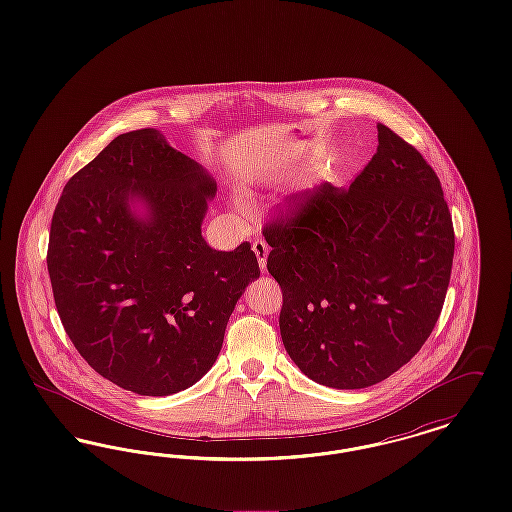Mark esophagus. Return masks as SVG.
<instances>
[{
  "instance_id": "esophagus-1",
  "label": "esophagus",
  "mask_w": 512,
  "mask_h": 512,
  "mask_svg": "<svg viewBox=\"0 0 512 512\" xmlns=\"http://www.w3.org/2000/svg\"><path fill=\"white\" fill-rule=\"evenodd\" d=\"M253 251L257 255V261H259V267L265 272L267 270V255H268V244L265 240H255L253 242Z\"/></svg>"
}]
</instances>
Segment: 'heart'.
Masks as SVG:
<instances>
[{
  "instance_id": "1",
  "label": "heart",
  "mask_w": 512,
  "mask_h": 512,
  "mask_svg": "<svg viewBox=\"0 0 512 512\" xmlns=\"http://www.w3.org/2000/svg\"><path fill=\"white\" fill-rule=\"evenodd\" d=\"M240 207H244V203H242V201H240Z\"/></svg>"
}]
</instances>
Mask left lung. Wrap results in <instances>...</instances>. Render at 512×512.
<instances>
[{
    "label": "left lung",
    "instance_id": "left-lung-1",
    "mask_svg": "<svg viewBox=\"0 0 512 512\" xmlns=\"http://www.w3.org/2000/svg\"><path fill=\"white\" fill-rule=\"evenodd\" d=\"M378 151L349 184L293 195L263 236L280 284V336L322 386L361 390L430 338L451 278L455 230L438 174L378 122Z\"/></svg>",
    "mask_w": 512,
    "mask_h": 512
}]
</instances>
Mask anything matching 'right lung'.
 <instances>
[{
	"label": "right lung",
	"mask_w": 512,
	"mask_h": 512,
	"mask_svg": "<svg viewBox=\"0 0 512 512\" xmlns=\"http://www.w3.org/2000/svg\"><path fill=\"white\" fill-rule=\"evenodd\" d=\"M215 182L153 128L117 136L57 201L48 272L67 336L103 378L140 395L195 384L219 357L245 286L261 270L249 242L201 238ZM130 196L150 219L134 220Z\"/></svg>",
	"instance_id": "right-lung-1"
}]
</instances>
